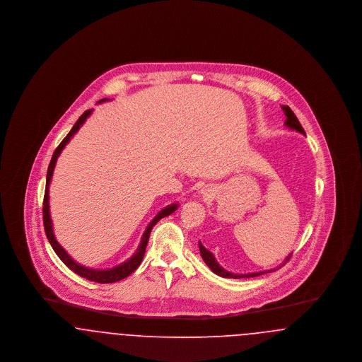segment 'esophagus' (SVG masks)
I'll return each instance as SVG.
<instances>
[{"label": "esophagus", "mask_w": 362, "mask_h": 362, "mask_svg": "<svg viewBox=\"0 0 362 362\" xmlns=\"http://www.w3.org/2000/svg\"><path fill=\"white\" fill-rule=\"evenodd\" d=\"M202 194H204V195H206L207 192H206V191H204V192H202Z\"/></svg>", "instance_id": "obj_1"}]
</instances>
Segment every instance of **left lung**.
Here are the masks:
<instances>
[{
  "label": "left lung",
  "instance_id": "left-lung-1",
  "mask_svg": "<svg viewBox=\"0 0 362 362\" xmlns=\"http://www.w3.org/2000/svg\"><path fill=\"white\" fill-rule=\"evenodd\" d=\"M282 110H284V112H285V115H286L285 126L305 136V132H304L303 126L300 124V122L297 119V117L294 115V112H293L292 110L289 108V105H282ZM199 251H201V257H202V259L205 260V263L209 266V269H210L214 274H217V276H224V278H235V279H238V278H251V276H262V274H264V273H270V272H276V269H273V270H266V272H259V273L235 274V273L226 272L225 269H223V267L220 266V263H218V262L216 260V258H214V255H213L209 250H206V248L202 245V243H201V241H199ZM289 258H291V255H289L288 258L285 259V262H288Z\"/></svg>",
  "mask_w": 362,
  "mask_h": 362
}]
</instances>
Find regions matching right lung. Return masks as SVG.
<instances>
[{"label":"right lung","mask_w":362,"mask_h":362,"mask_svg":"<svg viewBox=\"0 0 362 362\" xmlns=\"http://www.w3.org/2000/svg\"><path fill=\"white\" fill-rule=\"evenodd\" d=\"M100 100V103L104 102ZM92 114V110H86V112L78 118V121L74 123V126L71 127V130L69 132V134L66 137L62 139V142L58 145V148L55 149L54 155L52 157V161L49 164V170H47V179H46V189H45V199H43V224H45V232H46V236L52 244V250L55 251V254L59 257V259L69 267L71 272H74L76 274H78L83 278H86L89 281H93V282H99V284H111V282H117V281H121L123 278L130 276L133 272H136L138 266L141 264L144 255H145V248L148 245V241H149V236H151V232H152V228L155 226L161 218L173 214V211L177 209V204H173L170 206L164 207L155 218L151 221V224L146 226L144 235H142V239L141 243L138 245L137 251L136 254L130 259H127L126 262H123L121 264L112 267V269H107V270H96V269H88L86 266H81L78 264L76 260L70 258L69 254L59 245V243L55 240V236H54V230H52V217H50V205H49V186H50V182H52V173H54V168H55V163H57V158L58 156L61 155L62 149L66 146V144L69 142L70 138L73 137L78 129L83 126V123L86 121V118Z\"/></svg>","instance_id":"1"}]
</instances>
